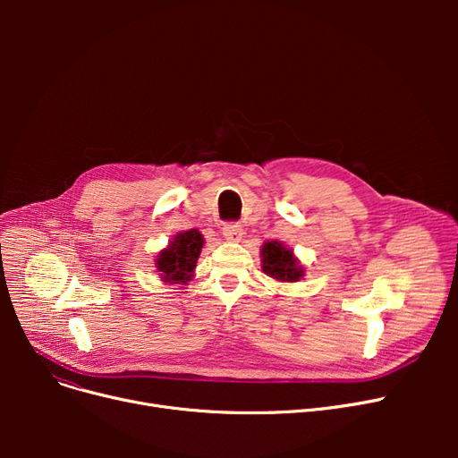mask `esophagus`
<instances>
[{
	"label": "esophagus",
	"instance_id": "1",
	"mask_svg": "<svg viewBox=\"0 0 458 458\" xmlns=\"http://www.w3.org/2000/svg\"><path fill=\"white\" fill-rule=\"evenodd\" d=\"M223 235H225L226 242H230V243H237V242H242V237H243V228L239 226V225H235V223L225 225V228H223Z\"/></svg>",
	"mask_w": 458,
	"mask_h": 458
}]
</instances>
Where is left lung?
I'll return each mask as SVG.
<instances>
[{"label": "left lung", "instance_id": "8db88e82", "mask_svg": "<svg viewBox=\"0 0 458 458\" xmlns=\"http://www.w3.org/2000/svg\"><path fill=\"white\" fill-rule=\"evenodd\" d=\"M261 271L273 280L293 284L304 276V267L301 266L299 258L293 249L285 247L282 242H266L259 249Z\"/></svg>", "mask_w": 458, "mask_h": 458}]
</instances>
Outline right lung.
Masks as SVG:
<instances>
[{"label":"right lung","mask_w":458,"mask_h":458,"mask_svg":"<svg viewBox=\"0 0 458 458\" xmlns=\"http://www.w3.org/2000/svg\"><path fill=\"white\" fill-rule=\"evenodd\" d=\"M204 243V235L199 230L176 233L156 256V273H159L161 282L187 284L192 280Z\"/></svg>","instance_id":"obj_1"}]
</instances>
